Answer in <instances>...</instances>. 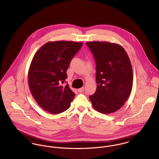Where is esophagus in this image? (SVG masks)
<instances>
[{
  "instance_id": "1",
  "label": "esophagus",
  "mask_w": 159,
  "mask_h": 159,
  "mask_svg": "<svg viewBox=\"0 0 159 159\" xmlns=\"http://www.w3.org/2000/svg\"><path fill=\"white\" fill-rule=\"evenodd\" d=\"M77 90H78L79 92H82L84 91V87H82L80 89H79Z\"/></svg>"
}]
</instances>
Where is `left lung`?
Wrapping results in <instances>:
<instances>
[{
  "instance_id": "left-lung-1",
  "label": "left lung",
  "mask_w": 159,
  "mask_h": 159,
  "mask_svg": "<svg viewBox=\"0 0 159 159\" xmlns=\"http://www.w3.org/2000/svg\"><path fill=\"white\" fill-rule=\"evenodd\" d=\"M96 62L95 93L89 97L97 111L110 114L120 110L129 98L133 81L131 63L125 49L107 41L86 43Z\"/></svg>"
}]
</instances>
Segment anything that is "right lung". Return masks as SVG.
<instances>
[{"mask_svg": "<svg viewBox=\"0 0 159 159\" xmlns=\"http://www.w3.org/2000/svg\"><path fill=\"white\" fill-rule=\"evenodd\" d=\"M82 44L70 41H49L34 54L28 74V85L43 110L59 114L70 107L75 93L68 84H62L67 78L66 72L72 59Z\"/></svg>", "mask_w": 159, "mask_h": 159, "instance_id": "1", "label": "right lung"}]
</instances>
